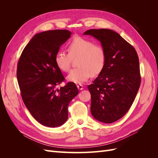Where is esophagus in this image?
<instances>
[{
    "label": "esophagus",
    "instance_id": "34e87169",
    "mask_svg": "<svg viewBox=\"0 0 158 158\" xmlns=\"http://www.w3.org/2000/svg\"><path fill=\"white\" fill-rule=\"evenodd\" d=\"M77 88H78V89L79 90H82V89H84L83 85H82V84H77Z\"/></svg>",
    "mask_w": 158,
    "mask_h": 158
}]
</instances>
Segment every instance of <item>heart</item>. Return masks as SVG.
<instances>
[{
    "label": "heart",
    "instance_id": "1",
    "mask_svg": "<svg viewBox=\"0 0 158 158\" xmlns=\"http://www.w3.org/2000/svg\"><path fill=\"white\" fill-rule=\"evenodd\" d=\"M69 53L58 51L55 56V63L60 70L66 73L70 68L73 59L79 57L78 68L70 71L67 80L76 84L87 81L91 76H98L102 73L106 64L107 55L104 47L95 44L92 40L77 36L67 45Z\"/></svg>",
    "mask_w": 158,
    "mask_h": 158
}]
</instances>
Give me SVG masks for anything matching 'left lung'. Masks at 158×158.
I'll return each mask as SVG.
<instances>
[{
    "mask_svg": "<svg viewBox=\"0 0 158 158\" xmlns=\"http://www.w3.org/2000/svg\"><path fill=\"white\" fill-rule=\"evenodd\" d=\"M84 35L96 38L106 51L103 70L88 85L91 113L98 121L111 123L127 113L140 88L141 76L137 52L129 43L111 30H89Z\"/></svg>",
    "mask_w": 158,
    "mask_h": 158,
    "instance_id": "left-lung-1",
    "label": "left lung"
}]
</instances>
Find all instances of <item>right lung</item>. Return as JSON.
Masks as SVG:
<instances>
[{
  "instance_id": "obj_1",
  "label": "right lung",
  "mask_w": 158,
  "mask_h": 158,
  "mask_svg": "<svg viewBox=\"0 0 158 158\" xmlns=\"http://www.w3.org/2000/svg\"><path fill=\"white\" fill-rule=\"evenodd\" d=\"M70 35L66 30L37 33L23 50L17 66L23 103L36 121L49 127H59L66 121L69 105L78 94L73 82L57 88L64 77L55 64V56Z\"/></svg>"
}]
</instances>
